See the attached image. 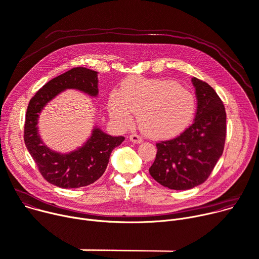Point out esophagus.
Returning a JSON list of instances; mask_svg holds the SVG:
<instances>
[{
    "instance_id": "obj_1",
    "label": "esophagus",
    "mask_w": 259,
    "mask_h": 259,
    "mask_svg": "<svg viewBox=\"0 0 259 259\" xmlns=\"http://www.w3.org/2000/svg\"><path fill=\"white\" fill-rule=\"evenodd\" d=\"M129 139H130V142L133 143V144H140V143L143 142V138L140 137L138 134H136V133H132L129 136Z\"/></svg>"
}]
</instances>
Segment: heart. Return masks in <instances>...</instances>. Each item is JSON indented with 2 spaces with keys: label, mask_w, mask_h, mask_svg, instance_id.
<instances>
[{
  "label": "heart",
  "mask_w": 259,
  "mask_h": 259,
  "mask_svg": "<svg viewBox=\"0 0 259 259\" xmlns=\"http://www.w3.org/2000/svg\"><path fill=\"white\" fill-rule=\"evenodd\" d=\"M107 109L121 127L132 125L134 113L146 134L170 137L191 122L196 103L192 93L176 81L132 77L125 81L121 92L110 94Z\"/></svg>",
  "instance_id": "b5f03b06"
}]
</instances>
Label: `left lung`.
I'll return each instance as SVG.
<instances>
[{
  "label": "left lung",
  "mask_w": 259,
  "mask_h": 259,
  "mask_svg": "<svg viewBox=\"0 0 259 259\" xmlns=\"http://www.w3.org/2000/svg\"><path fill=\"white\" fill-rule=\"evenodd\" d=\"M197 98L194 122L179 136L156 144L152 178L174 190H188L206 181L222 156L226 137V112L215 90L192 78Z\"/></svg>",
  "instance_id": "8db88e82"
}]
</instances>
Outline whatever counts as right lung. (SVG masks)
I'll return each instance as SVG.
<instances>
[{
    "label": "right lung",
    "mask_w": 259,
    "mask_h": 259,
    "mask_svg": "<svg viewBox=\"0 0 259 259\" xmlns=\"http://www.w3.org/2000/svg\"><path fill=\"white\" fill-rule=\"evenodd\" d=\"M97 73L83 67L73 68L45 83L30 100L23 132L25 144L42 177L57 187L71 189L96 182L104 174L112 150L125 139L95 127L81 148L61 154L46 147L38 134L39 112L61 92L76 89L93 97L98 95Z\"/></svg>",
    "instance_id": "right-lung-1"
}]
</instances>
